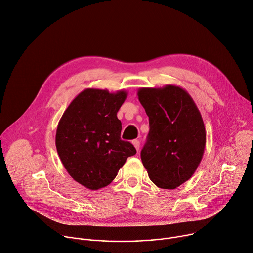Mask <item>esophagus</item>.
<instances>
[{"mask_svg": "<svg viewBox=\"0 0 253 253\" xmlns=\"http://www.w3.org/2000/svg\"><path fill=\"white\" fill-rule=\"evenodd\" d=\"M132 144L134 145V147L136 148L137 151L139 150V147H140V142H139V140H136V139L133 140V141H132Z\"/></svg>", "mask_w": 253, "mask_h": 253, "instance_id": "1", "label": "esophagus"}]
</instances>
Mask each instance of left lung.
Wrapping results in <instances>:
<instances>
[{
    "label": "left lung",
    "instance_id": "8db88e82",
    "mask_svg": "<svg viewBox=\"0 0 253 253\" xmlns=\"http://www.w3.org/2000/svg\"><path fill=\"white\" fill-rule=\"evenodd\" d=\"M137 95L149 118L142 164L155 186L173 190L193 176L203 158L202 115L188 91L177 85L141 87Z\"/></svg>",
    "mask_w": 253,
    "mask_h": 253
}]
</instances>
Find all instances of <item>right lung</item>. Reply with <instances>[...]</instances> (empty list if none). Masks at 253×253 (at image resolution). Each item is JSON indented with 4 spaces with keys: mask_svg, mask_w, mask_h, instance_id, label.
<instances>
[{
    "mask_svg": "<svg viewBox=\"0 0 253 253\" xmlns=\"http://www.w3.org/2000/svg\"><path fill=\"white\" fill-rule=\"evenodd\" d=\"M124 89L85 88L66 108L55 135L57 153L76 181L89 190L107 187L135 147L121 140L117 112L127 98Z\"/></svg>",
    "mask_w": 253,
    "mask_h": 253,
    "instance_id": "add662e5",
    "label": "right lung"
}]
</instances>
